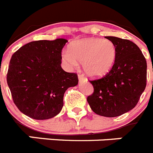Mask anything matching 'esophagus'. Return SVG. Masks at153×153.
<instances>
[{"instance_id": "34e87169", "label": "esophagus", "mask_w": 153, "mask_h": 153, "mask_svg": "<svg viewBox=\"0 0 153 153\" xmlns=\"http://www.w3.org/2000/svg\"><path fill=\"white\" fill-rule=\"evenodd\" d=\"M78 79H79V82H82V81L84 80V77H83V76L82 75H78Z\"/></svg>"}]
</instances>
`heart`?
Instances as JSON below:
<instances>
[{"instance_id": "1", "label": "heart", "mask_w": 153, "mask_h": 153, "mask_svg": "<svg viewBox=\"0 0 153 153\" xmlns=\"http://www.w3.org/2000/svg\"><path fill=\"white\" fill-rule=\"evenodd\" d=\"M117 47L113 42L101 38H84L73 43L70 52L64 51L63 62L74 68L78 62L86 75L93 78L102 77L111 70L117 59Z\"/></svg>"}]
</instances>
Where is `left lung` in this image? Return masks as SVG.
<instances>
[{
	"mask_svg": "<svg viewBox=\"0 0 153 153\" xmlns=\"http://www.w3.org/2000/svg\"><path fill=\"white\" fill-rule=\"evenodd\" d=\"M117 47V59L111 70L101 79L90 81L94 89L87 97L97 114L116 117L130 111L146 86L147 64L137 45L129 40L105 36Z\"/></svg>",
	"mask_w": 153,
	"mask_h": 153,
	"instance_id": "8db88e82",
	"label": "left lung"
}]
</instances>
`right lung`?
I'll return each mask as SVG.
<instances>
[{
    "label": "right lung",
    "mask_w": 153,
    "mask_h": 153,
    "mask_svg": "<svg viewBox=\"0 0 153 153\" xmlns=\"http://www.w3.org/2000/svg\"><path fill=\"white\" fill-rule=\"evenodd\" d=\"M63 38L37 40L21 47L11 56L7 82L13 102L34 120L56 117L63 106V95L78 84L77 75L62 69Z\"/></svg>",
    "instance_id": "add662e5"
}]
</instances>
